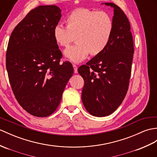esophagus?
Wrapping results in <instances>:
<instances>
[{"label":"esophagus","instance_id":"34e87169","mask_svg":"<svg viewBox=\"0 0 157 157\" xmlns=\"http://www.w3.org/2000/svg\"><path fill=\"white\" fill-rule=\"evenodd\" d=\"M73 67H74V73H75V74H77V73H78V67H77V65H75V64H73Z\"/></svg>","mask_w":157,"mask_h":157}]
</instances>
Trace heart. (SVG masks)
<instances>
[{"label":"heart","mask_w":157,"mask_h":157,"mask_svg":"<svg viewBox=\"0 0 157 157\" xmlns=\"http://www.w3.org/2000/svg\"><path fill=\"white\" fill-rule=\"evenodd\" d=\"M65 27L57 25L53 37L56 44L67 47L75 41L77 44L65 51V56L75 63L85 59L90 53L96 56L102 53L110 43L114 31V21L104 11L76 9L65 20Z\"/></svg>","instance_id":"1"}]
</instances>
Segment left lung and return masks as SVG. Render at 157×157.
Here are the masks:
<instances>
[{
	"label": "left lung",
	"instance_id": "left-lung-1",
	"mask_svg": "<svg viewBox=\"0 0 157 157\" xmlns=\"http://www.w3.org/2000/svg\"><path fill=\"white\" fill-rule=\"evenodd\" d=\"M114 31L102 53L78 68L84 80L82 102L90 114L103 117L112 114L122 104L128 90L134 54L133 38L126 14L112 2Z\"/></svg>",
	"mask_w": 157,
	"mask_h": 157
}]
</instances>
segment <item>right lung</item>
<instances>
[{"label": "right lung", "mask_w": 157, "mask_h": 157, "mask_svg": "<svg viewBox=\"0 0 157 157\" xmlns=\"http://www.w3.org/2000/svg\"><path fill=\"white\" fill-rule=\"evenodd\" d=\"M61 17L56 5L36 7L14 29L7 47L6 67L14 95L37 117L56 110L74 72L70 61L60 63L63 55L53 37Z\"/></svg>", "instance_id": "add662e5"}]
</instances>
